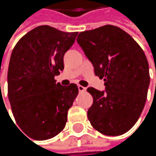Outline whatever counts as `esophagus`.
Listing matches in <instances>:
<instances>
[{"label": "esophagus", "instance_id": "esophagus-1", "mask_svg": "<svg viewBox=\"0 0 156 156\" xmlns=\"http://www.w3.org/2000/svg\"><path fill=\"white\" fill-rule=\"evenodd\" d=\"M77 89H79V92H80V93H83V92L86 91V88L83 87V86H81V85H79V86H77Z\"/></svg>", "mask_w": 156, "mask_h": 156}]
</instances>
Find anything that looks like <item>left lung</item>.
<instances>
[{
	"label": "left lung",
	"mask_w": 156,
	"mask_h": 156,
	"mask_svg": "<svg viewBox=\"0 0 156 156\" xmlns=\"http://www.w3.org/2000/svg\"><path fill=\"white\" fill-rule=\"evenodd\" d=\"M76 41L104 79L105 91L90 87L94 102L88 109L92 126L107 136L130 130L143 110L150 84L149 64L131 35L113 25L81 32Z\"/></svg>",
	"instance_id": "1"
}]
</instances>
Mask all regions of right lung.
I'll return each instance as SVG.
<instances>
[{"label":"right lung","instance_id":"add662e5","mask_svg":"<svg viewBox=\"0 0 156 156\" xmlns=\"http://www.w3.org/2000/svg\"><path fill=\"white\" fill-rule=\"evenodd\" d=\"M77 33L43 25L15 46L8 66V98L17 125L31 139L46 140L62 132L77 86H62L54 76L63 70V56Z\"/></svg>","mask_w":156,"mask_h":156}]
</instances>
